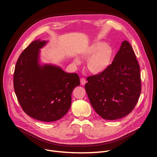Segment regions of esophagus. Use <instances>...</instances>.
<instances>
[{
  "mask_svg": "<svg viewBox=\"0 0 157 157\" xmlns=\"http://www.w3.org/2000/svg\"><path fill=\"white\" fill-rule=\"evenodd\" d=\"M80 82H81V84L82 85H85L86 84V79L84 78H82L81 79V80H80Z\"/></svg>",
  "mask_w": 157,
  "mask_h": 157,
  "instance_id": "34e87169",
  "label": "esophagus"
}]
</instances>
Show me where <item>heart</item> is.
<instances>
[{"label": "heart", "mask_w": 157, "mask_h": 157, "mask_svg": "<svg viewBox=\"0 0 157 157\" xmlns=\"http://www.w3.org/2000/svg\"><path fill=\"white\" fill-rule=\"evenodd\" d=\"M113 50L111 46L102 42H97L89 46L83 54L86 59H90L88 62V67L93 73H100L109 67L112 60ZM74 63L79 64L78 59Z\"/></svg>", "instance_id": "1"}]
</instances>
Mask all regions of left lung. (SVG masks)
I'll use <instances>...</instances> for the list:
<instances>
[{"label": "left lung", "instance_id": "8db88e82", "mask_svg": "<svg viewBox=\"0 0 157 157\" xmlns=\"http://www.w3.org/2000/svg\"><path fill=\"white\" fill-rule=\"evenodd\" d=\"M85 88L90 104L105 119L125 117L134 109L141 92L140 67L127 40L104 72L87 78Z\"/></svg>", "mask_w": 157, "mask_h": 157}]
</instances>
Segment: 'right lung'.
<instances>
[{
	"instance_id": "right-lung-1",
	"label": "right lung",
	"mask_w": 157,
	"mask_h": 157,
	"mask_svg": "<svg viewBox=\"0 0 157 157\" xmlns=\"http://www.w3.org/2000/svg\"><path fill=\"white\" fill-rule=\"evenodd\" d=\"M46 42L33 41L20 54L15 66L13 85L23 111L36 120L50 122L60 120L67 113L72 90L80 81L76 73L39 63V49Z\"/></svg>"
}]
</instances>
